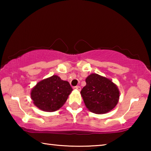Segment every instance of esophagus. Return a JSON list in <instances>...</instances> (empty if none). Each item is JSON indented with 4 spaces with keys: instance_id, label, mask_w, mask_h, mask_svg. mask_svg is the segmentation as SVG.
I'll list each match as a JSON object with an SVG mask.
<instances>
[{
    "instance_id": "esophagus-1",
    "label": "esophagus",
    "mask_w": 151,
    "mask_h": 151,
    "mask_svg": "<svg viewBox=\"0 0 151 151\" xmlns=\"http://www.w3.org/2000/svg\"><path fill=\"white\" fill-rule=\"evenodd\" d=\"M75 88L76 89V90L78 91H81V86H75Z\"/></svg>"
}]
</instances>
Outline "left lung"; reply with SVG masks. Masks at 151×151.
Wrapping results in <instances>:
<instances>
[{"label":"left lung","instance_id":"1","mask_svg":"<svg viewBox=\"0 0 151 151\" xmlns=\"http://www.w3.org/2000/svg\"><path fill=\"white\" fill-rule=\"evenodd\" d=\"M86 83L81 94L88 111L95 114H104L115 107L120 93L111 80L93 73L86 78Z\"/></svg>","mask_w":151,"mask_h":151}]
</instances>
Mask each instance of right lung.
Segmentation results:
<instances>
[{
    "mask_svg": "<svg viewBox=\"0 0 151 151\" xmlns=\"http://www.w3.org/2000/svg\"><path fill=\"white\" fill-rule=\"evenodd\" d=\"M73 88L68 81L57 75L43 79L32 88L30 96L36 106L46 112H54L63 106Z\"/></svg>",
    "mask_w": 151,
    "mask_h": 151,
    "instance_id": "right-lung-1",
    "label": "right lung"
}]
</instances>
